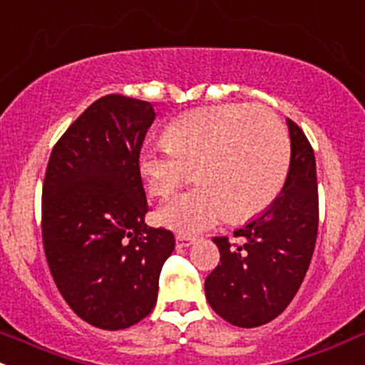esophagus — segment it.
<instances>
[{"instance_id": "1", "label": "esophagus", "mask_w": 365, "mask_h": 365, "mask_svg": "<svg viewBox=\"0 0 365 365\" xmlns=\"http://www.w3.org/2000/svg\"><path fill=\"white\" fill-rule=\"evenodd\" d=\"M193 237H190V235H182V234H178L175 235V244H178V247H187L193 244Z\"/></svg>"}]
</instances>
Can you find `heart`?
Masks as SVG:
<instances>
[{
	"instance_id": "b5f03b06",
	"label": "heart",
	"mask_w": 365,
	"mask_h": 365,
	"mask_svg": "<svg viewBox=\"0 0 365 365\" xmlns=\"http://www.w3.org/2000/svg\"><path fill=\"white\" fill-rule=\"evenodd\" d=\"M160 148L144 149L138 168L148 190L167 198L191 178L198 186L160 209L161 223L197 234L223 217L244 221L269 207L290 168V137L265 107L230 103L174 119Z\"/></svg>"
}]
</instances>
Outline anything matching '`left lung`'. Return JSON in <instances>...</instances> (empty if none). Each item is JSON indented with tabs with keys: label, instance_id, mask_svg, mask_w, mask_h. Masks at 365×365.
I'll use <instances>...</instances> for the list:
<instances>
[{
	"label": "left lung",
	"instance_id": "1",
	"mask_svg": "<svg viewBox=\"0 0 365 365\" xmlns=\"http://www.w3.org/2000/svg\"><path fill=\"white\" fill-rule=\"evenodd\" d=\"M292 158L279 197L234 237H214L220 264L205 277L209 306L223 320L253 329L279 317L309 269L318 235L317 161L309 140L292 119Z\"/></svg>",
	"mask_w": 365,
	"mask_h": 365
}]
</instances>
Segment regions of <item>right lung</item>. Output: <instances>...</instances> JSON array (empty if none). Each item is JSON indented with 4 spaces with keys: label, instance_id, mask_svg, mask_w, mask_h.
Instances as JSON below:
<instances>
[{
    "label": "right lung",
    "instance_id": "obj_1",
    "mask_svg": "<svg viewBox=\"0 0 365 365\" xmlns=\"http://www.w3.org/2000/svg\"><path fill=\"white\" fill-rule=\"evenodd\" d=\"M155 118L149 101L101 96L56 142L45 172L48 269L73 313L103 330L128 329L155 309L175 247L170 230L144 223L138 156Z\"/></svg>",
    "mask_w": 365,
    "mask_h": 365
}]
</instances>
